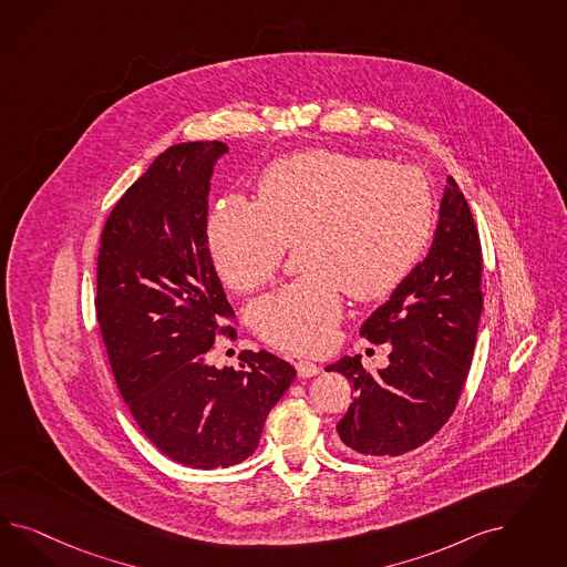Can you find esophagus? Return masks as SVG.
Segmentation results:
<instances>
[{
    "label": "esophagus",
    "mask_w": 567,
    "mask_h": 567,
    "mask_svg": "<svg viewBox=\"0 0 567 567\" xmlns=\"http://www.w3.org/2000/svg\"><path fill=\"white\" fill-rule=\"evenodd\" d=\"M295 368H297V374H299V378H311L316 377V374H320V365H318V363H313V361H297V363H295Z\"/></svg>",
    "instance_id": "esophagus-1"
}]
</instances>
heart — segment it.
I'll use <instances>...</instances> for the list:
<instances>
[{
	"label": "heart",
	"instance_id": "heart-1",
	"mask_svg": "<svg viewBox=\"0 0 567 567\" xmlns=\"http://www.w3.org/2000/svg\"><path fill=\"white\" fill-rule=\"evenodd\" d=\"M258 190V202L230 193L212 209L209 254L226 287L249 292L276 275L289 245H301L308 275L254 306L259 337L301 355L332 341L343 289L374 299L412 270L434 218L422 172L368 155H291L264 172Z\"/></svg>",
	"mask_w": 567,
	"mask_h": 567
}]
</instances>
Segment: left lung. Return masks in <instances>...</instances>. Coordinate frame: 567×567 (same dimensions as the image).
I'll return each instance as SVG.
<instances>
[{"label":"left lung","instance_id":"left-lung-1","mask_svg":"<svg viewBox=\"0 0 567 567\" xmlns=\"http://www.w3.org/2000/svg\"><path fill=\"white\" fill-rule=\"evenodd\" d=\"M481 275L476 224L464 193L446 176L426 258L361 327L370 343H391V363L370 374L361 355H344L327 368L344 374L358 393L337 424L347 451L403 455L443 429L476 347Z\"/></svg>","mask_w":567,"mask_h":567}]
</instances>
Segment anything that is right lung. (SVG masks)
Masks as SVG:
<instances>
[{
	"mask_svg": "<svg viewBox=\"0 0 567 567\" xmlns=\"http://www.w3.org/2000/svg\"><path fill=\"white\" fill-rule=\"evenodd\" d=\"M226 154L189 141L157 155L112 209L97 258V322L122 399L162 453L197 470L245 462L297 374L268 351L240 370L206 361L218 318L233 316L207 247L209 181Z\"/></svg>",
	"mask_w": 567,
	"mask_h": 567,
	"instance_id": "obj_1",
	"label": "right lung"
}]
</instances>
